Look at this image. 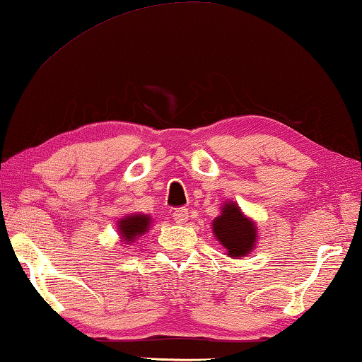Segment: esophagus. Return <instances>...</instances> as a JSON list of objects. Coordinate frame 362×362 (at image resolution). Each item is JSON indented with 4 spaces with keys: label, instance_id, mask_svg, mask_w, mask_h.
I'll use <instances>...</instances> for the list:
<instances>
[{
    "label": "esophagus",
    "instance_id": "1",
    "mask_svg": "<svg viewBox=\"0 0 362 362\" xmlns=\"http://www.w3.org/2000/svg\"><path fill=\"white\" fill-rule=\"evenodd\" d=\"M173 218H174V222H175L177 225L187 223V220H188V211H187V209H175V211L173 212Z\"/></svg>",
    "mask_w": 362,
    "mask_h": 362
}]
</instances>
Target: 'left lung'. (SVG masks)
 I'll list each match as a JSON object with an SVG mask.
<instances>
[{
    "label": "left lung",
    "instance_id": "obj_1",
    "mask_svg": "<svg viewBox=\"0 0 362 362\" xmlns=\"http://www.w3.org/2000/svg\"><path fill=\"white\" fill-rule=\"evenodd\" d=\"M212 233L226 250V257L241 259L250 254L259 240V228L235 201H223L220 216L212 220Z\"/></svg>",
    "mask_w": 362,
    "mask_h": 362
}]
</instances>
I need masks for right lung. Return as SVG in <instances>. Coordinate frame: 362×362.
Returning a JSON list of instances; mask_svg holds the SVG:
<instances>
[{"mask_svg": "<svg viewBox=\"0 0 362 362\" xmlns=\"http://www.w3.org/2000/svg\"><path fill=\"white\" fill-rule=\"evenodd\" d=\"M151 217L148 214H127L118 220V235L122 244H131L150 230Z\"/></svg>", "mask_w": 362, "mask_h": 362, "instance_id": "add662e5", "label": "right lung"}]
</instances>
